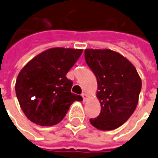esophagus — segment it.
Returning <instances> with one entry per match:
<instances>
[{
    "instance_id": "esophagus-1",
    "label": "esophagus",
    "mask_w": 158,
    "mask_h": 158,
    "mask_svg": "<svg viewBox=\"0 0 158 158\" xmlns=\"http://www.w3.org/2000/svg\"><path fill=\"white\" fill-rule=\"evenodd\" d=\"M81 96H82V99H83V102L86 101L87 97H88V96H87L86 94H85V93H82V94H81Z\"/></svg>"
}]
</instances>
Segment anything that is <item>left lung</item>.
<instances>
[{
	"label": "left lung",
	"instance_id": "8db88e82",
	"mask_svg": "<svg viewBox=\"0 0 158 158\" xmlns=\"http://www.w3.org/2000/svg\"><path fill=\"white\" fill-rule=\"evenodd\" d=\"M84 57L96 77V96L101 103L99 116L89 122L98 130H115L136 110L142 88L140 77L130 61L110 49H85Z\"/></svg>",
	"mask_w": 158,
	"mask_h": 158
}]
</instances>
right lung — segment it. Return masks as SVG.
Here are the masks:
<instances>
[{
	"label": "right lung",
	"instance_id": "obj_1",
	"mask_svg": "<svg viewBox=\"0 0 158 158\" xmlns=\"http://www.w3.org/2000/svg\"><path fill=\"white\" fill-rule=\"evenodd\" d=\"M81 49L53 48L42 52L18 75L15 93L22 111L41 126L57 124L81 96L70 91L73 81L66 74L81 55Z\"/></svg>",
	"mask_w": 158,
	"mask_h": 158
}]
</instances>
